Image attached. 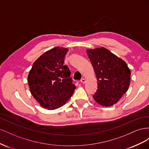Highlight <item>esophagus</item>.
I'll list each match as a JSON object with an SVG mask.
<instances>
[{
    "instance_id": "obj_1",
    "label": "esophagus",
    "mask_w": 149,
    "mask_h": 149,
    "mask_svg": "<svg viewBox=\"0 0 149 149\" xmlns=\"http://www.w3.org/2000/svg\"><path fill=\"white\" fill-rule=\"evenodd\" d=\"M80 82H81L82 84H85V83H86V80L85 79H84V78H82L81 80H80Z\"/></svg>"
}]
</instances>
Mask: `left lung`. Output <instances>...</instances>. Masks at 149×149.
Returning <instances> with one entry per match:
<instances>
[{
	"label": "left lung",
	"mask_w": 149,
	"mask_h": 149,
	"mask_svg": "<svg viewBox=\"0 0 149 149\" xmlns=\"http://www.w3.org/2000/svg\"><path fill=\"white\" fill-rule=\"evenodd\" d=\"M87 54L98 84L93 99L105 107L114 105L129 87L131 74L129 68L122 58L104 47L87 49Z\"/></svg>",
	"instance_id": "obj_1"
}]
</instances>
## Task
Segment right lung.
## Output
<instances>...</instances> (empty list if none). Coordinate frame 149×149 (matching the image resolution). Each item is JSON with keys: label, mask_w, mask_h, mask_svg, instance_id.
Wrapping results in <instances>:
<instances>
[{"label": "right lung", "mask_w": 149, "mask_h": 149, "mask_svg": "<svg viewBox=\"0 0 149 149\" xmlns=\"http://www.w3.org/2000/svg\"><path fill=\"white\" fill-rule=\"evenodd\" d=\"M67 52V49L58 47L47 51L34 62L28 75L32 95L48 110L62 107L75 89L69 67L63 65Z\"/></svg>", "instance_id": "add662e5"}]
</instances>
